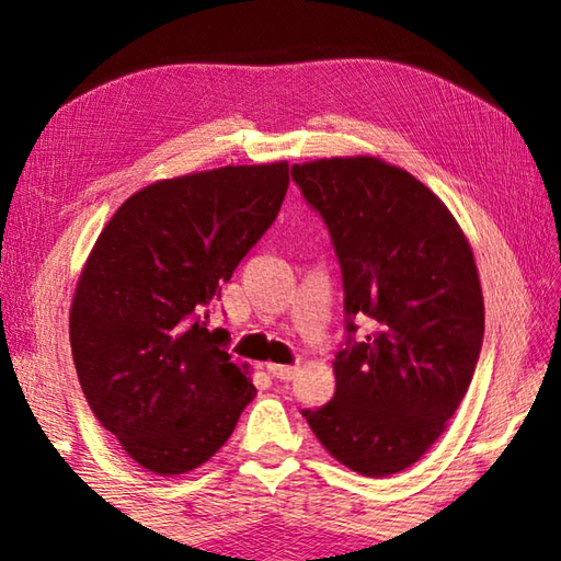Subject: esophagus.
I'll return each instance as SVG.
<instances>
[{
    "label": "esophagus",
    "instance_id": "34e87169",
    "mask_svg": "<svg viewBox=\"0 0 561 561\" xmlns=\"http://www.w3.org/2000/svg\"><path fill=\"white\" fill-rule=\"evenodd\" d=\"M267 371L277 378V380H291L296 374H299V366H282V364H270Z\"/></svg>",
    "mask_w": 561,
    "mask_h": 561
}]
</instances>
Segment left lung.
Here are the masks:
<instances>
[{
  "mask_svg": "<svg viewBox=\"0 0 561 561\" xmlns=\"http://www.w3.org/2000/svg\"><path fill=\"white\" fill-rule=\"evenodd\" d=\"M291 178L328 226L347 313L335 398L304 416L332 458L386 478L432 448L468 392L484 337L472 248L432 190L376 157L294 163ZM362 314L375 332L356 343Z\"/></svg>",
  "mask_w": 561,
  "mask_h": 561,
  "instance_id": "1",
  "label": "left lung"
}]
</instances>
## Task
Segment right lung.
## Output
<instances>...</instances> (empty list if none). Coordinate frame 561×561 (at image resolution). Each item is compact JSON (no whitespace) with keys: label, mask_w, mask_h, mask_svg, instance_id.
Here are the masks:
<instances>
[{"label":"right lung","mask_w":561,"mask_h":561,"mask_svg":"<svg viewBox=\"0 0 561 561\" xmlns=\"http://www.w3.org/2000/svg\"><path fill=\"white\" fill-rule=\"evenodd\" d=\"M287 187V161L151 183L113 214L81 270L69 342L83 398L149 472L199 468L255 398L229 332L202 318Z\"/></svg>","instance_id":"right-lung-1"}]
</instances>
